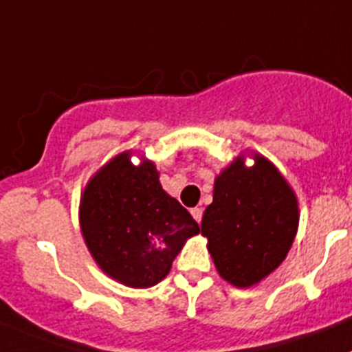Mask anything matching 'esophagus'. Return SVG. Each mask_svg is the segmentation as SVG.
<instances>
[{
	"label": "esophagus",
	"mask_w": 352,
	"mask_h": 352,
	"mask_svg": "<svg viewBox=\"0 0 352 352\" xmlns=\"http://www.w3.org/2000/svg\"><path fill=\"white\" fill-rule=\"evenodd\" d=\"M191 214H193V218L197 220V223H200V221H202V209L200 208L191 209Z\"/></svg>",
	"instance_id": "esophagus-1"
}]
</instances>
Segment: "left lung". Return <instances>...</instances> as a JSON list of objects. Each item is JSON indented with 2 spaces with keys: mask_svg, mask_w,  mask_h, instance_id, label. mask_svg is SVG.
<instances>
[{
  "mask_svg": "<svg viewBox=\"0 0 352 352\" xmlns=\"http://www.w3.org/2000/svg\"><path fill=\"white\" fill-rule=\"evenodd\" d=\"M245 153L214 179L212 202L202 217V236L223 281L250 288L276 270L299 229V202L276 164L258 152Z\"/></svg>",
  "mask_w": 352,
  "mask_h": 352,
  "instance_id": "left-lung-1",
  "label": "left lung"
}]
</instances>
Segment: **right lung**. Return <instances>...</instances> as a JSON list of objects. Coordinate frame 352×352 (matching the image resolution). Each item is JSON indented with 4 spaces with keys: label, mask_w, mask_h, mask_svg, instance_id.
<instances>
[{
    "label": "right lung",
    "mask_w": 352,
    "mask_h": 352,
    "mask_svg": "<svg viewBox=\"0 0 352 352\" xmlns=\"http://www.w3.org/2000/svg\"><path fill=\"white\" fill-rule=\"evenodd\" d=\"M85 247L103 274L129 288H150L170 274L171 263L199 223L162 190L155 162H132L118 153L85 184L78 208Z\"/></svg>",
    "instance_id": "1"
}]
</instances>
